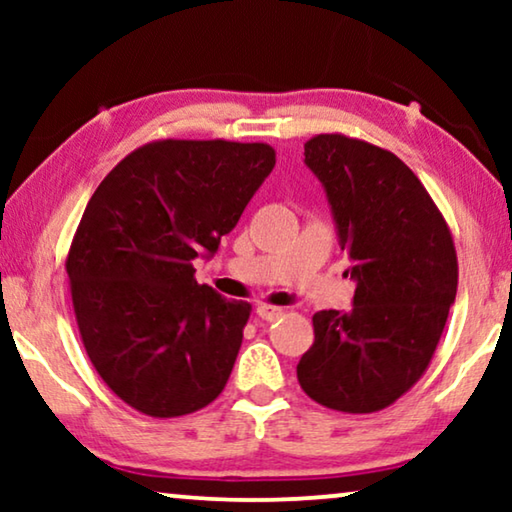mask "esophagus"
I'll list each match as a JSON object with an SVG mask.
<instances>
[{
    "label": "esophagus",
    "mask_w": 512,
    "mask_h": 512,
    "mask_svg": "<svg viewBox=\"0 0 512 512\" xmlns=\"http://www.w3.org/2000/svg\"><path fill=\"white\" fill-rule=\"evenodd\" d=\"M256 314L261 317L263 321H275L284 314L282 307H275V305H258L256 307Z\"/></svg>",
    "instance_id": "1"
}]
</instances>
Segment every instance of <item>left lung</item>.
<instances>
[{"instance_id": "obj_1", "label": "left lung", "mask_w": 512, "mask_h": 512, "mask_svg": "<svg viewBox=\"0 0 512 512\" xmlns=\"http://www.w3.org/2000/svg\"><path fill=\"white\" fill-rule=\"evenodd\" d=\"M305 165L331 202L356 282L349 312L312 317L298 382L326 408H389L426 373L457 296V251L445 216L394 153L328 132L305 142Z\"/></svg>"}]
</instances>
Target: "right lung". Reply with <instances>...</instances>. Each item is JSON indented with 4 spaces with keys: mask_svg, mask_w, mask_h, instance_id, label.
<instances>
[{
    "mask_svg": "<svg viewBox=\"0 0 512 512\" xmlns=\"http://www.w3.org/2000/svg\"><path fill=\"white\" fill-rule=\"evenodd\" d=\"M275 167V149L158 139L128 153L88 200L67 254L81 342L104 384L142 415L205 408L226 387L251 305L195 282Z\"/></svg>",
    "mask_w": 512,
    "mask_h": 512,
    "instance_id": "add662e5",
    "label": "right lung"
}]
</instances>
